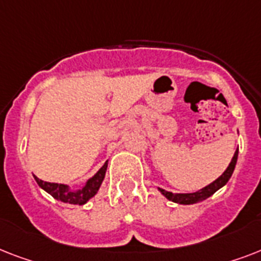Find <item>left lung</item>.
Here are the masks:
<instances>
[{
  "instance_id": "8db88e82",
  "label": "left lung",
  "mask_w": 261,
  "mask_h": 261,
  "mask_svg": "<svg viewBox=\"0 0 261 261\" xmlns=\"http://www.w3.org/2000/svg\"><path fill=\"white\" fill-rule=\"evenodd\" d=\"M237 155H239V149L236 150L234 155H233V159H231V163L229 164V167H227L226 171L223 172L222 176L217 178L214 182H211V184H208L207 187L202 188L200 191H196V192H192V194H172V192H168V191L161 190V188H160V191H161V194H163L164 196H167L169 200L180 203V204H194V203L202 202V200L207 199L213 194H215L221 187H223L227 181H229V178L231 177V174H233V171H234L236 168Z\"/></svg>"
}]
</instances>
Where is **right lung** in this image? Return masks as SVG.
I'll return each mask as SVG.
<instances>
[{"instance_id": "right-lung-1", "label": "right lung", "mask_w": 261, "mask_h": 261, "mask_svg": "<svg viewBox=\"0 0 261 261\" xmlns=\"http://www.w3.org/2000/svg\"><path fill=\"white\" fill-rule=\"evenodd\" d=\"M107 171V163L100 168V171L94 174L93 177L90 178L87 182V186L84 187L83 190L80 191H69L67 186L65 184H58V182H48L43 181L40 178L35 176V180L39 184V187H42L43 190L47 191L51 196H54L59 202L70 203V204H84L87 203L90 198H93L94 195L97 194L98 188L101 186L104 176H106Z\"/></svg>"}]
</instances>
